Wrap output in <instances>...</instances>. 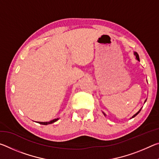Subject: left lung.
<instances>
[{"mask_svg":"<svg viewBox=\"0 0 159 159\" xmlns=\"http://www.w3.org/2000/svg\"><path fill=\"white\" fill-rule=\"evenodd\" d=\"M134 55H135V57H136V59H137V60H138V61H139V55H138V53H137L136 52H134ZM146 101H147V100H145V102H144V103H145V102H146ZM141 109H142V108H141L140 109H139V111H138V112H137L135 114H134V115H133V116H132V118H134V116H137V115H138V114H139V111H141ZM103 114H104V116H106V114H104V112H103Z\"/></svg>","mask_w":159,"mask_h":159,"instance_id":"left-lung-1","label":"left lung"}]
</instances>
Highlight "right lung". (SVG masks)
Wrapping results in <instances>:
<instances>
[{
    "label": "right lung",
    "instance_id": "right-lung-1",
    "mask_svg": "<svg viewBox=\"0 0 159 159\" xmlns=\"http://www.w3.org/2000/svg\"><path fill=\"white\" fill-rule=\"evenodd\" d=\"M57 120H59V118H55V119H53L48 122H37V123H40V124H42V125H48V124H51V123H55V121H57Z\"/></svg>",
    "mask_w": 159,
    "mask_h": 159
}]
</instances>
